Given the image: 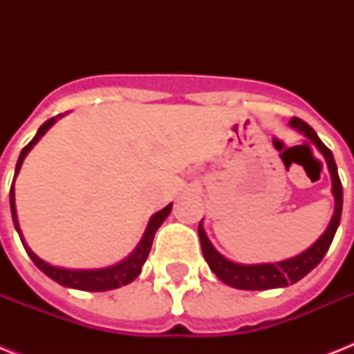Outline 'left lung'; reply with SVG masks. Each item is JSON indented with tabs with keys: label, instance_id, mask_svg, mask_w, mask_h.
<instances>
[{
	"label": "left lung",
	"instance_id": "obj_1",
	"mask_svg": "<svg viewBox=\"0 0 354 354\" xmlns=\"http://www.w3.org/2000/svg\"><path fill=\"white\" fill-rule=\"evenodd\" d=\"M290 127H294L296 130L305 133L318 147L319 152L325 156V161H327V167H329L330 171V178H333V194H335L336 202L335 215H333V221H330L327 232L319 236L318 241L314 242L307 252H303L301 255H297L294 259H288V261H283V263L253 264V266L235 264L222 257L221 253L213 248L209 239L205 236L202 222H200L198 235L205 261L209 264V268L215 272L216 277L222 283L233 286V288H241V290H268V288H279V286H288L292 283H296L301 277H305L314 266H318L319 261L324 259V255L329 250L330 242L335 239L336 230H338V224H340L344 193H342V182L340 176H338V169H336V161L333 158V152L325 147L324 141L318 138V133L313 130V127L307 124L303 119L292 118Z\"/></svg>",
	"mask_w": 354,
	"mask_h": 354
}]
</instances>
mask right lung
I'll use <instances>...</instances> for the list:
<instances>
[{"mask_svg":"<svg viewBox=\"0 0 354 354\" xmlns=\"http://www.w3.org/2000/svg\"><path fill=\"white\" fill-rule=\"evenodd\" d=\"M53 122H55V118H51L49 121H46L38 128V132L32 139H30V143H27L21 149V154L18 158V163H16V172H14V176L18 174L19 167L24 163L25 154L32 149V145L38 141V139L47 132V128L51 127ZM172 205L169 204L165 209L158 211L149 222V227H147V232H145L143 239L139 242V246L133 250V253L128 259H124L122 263L115 264V266H110V268L104 270H64V268H57V266H51V264L44 263L40 257H36L35 253L30 252L27 244L24 242V236L19 233V226H18V215H16V204H14V183L10 185V211H12V221L14 226L18 230L19 239L24 242L25 252L29 253V257L32 259V263L38 266V268L44 272L46 275H49L53 281H57L58 285L62 286H69V288H77V290H88V292H104V290H113V288H119L122 285H128V283H132L139 274H141V266L145 264L147 257H149L150 248H152V241H154L156 230L161 226V222L165 221V216L171 213Z\"/></svg>","mask_w":354,"mask_h":354,"instance_id":"1","label":"right lung"}]
</instances>
